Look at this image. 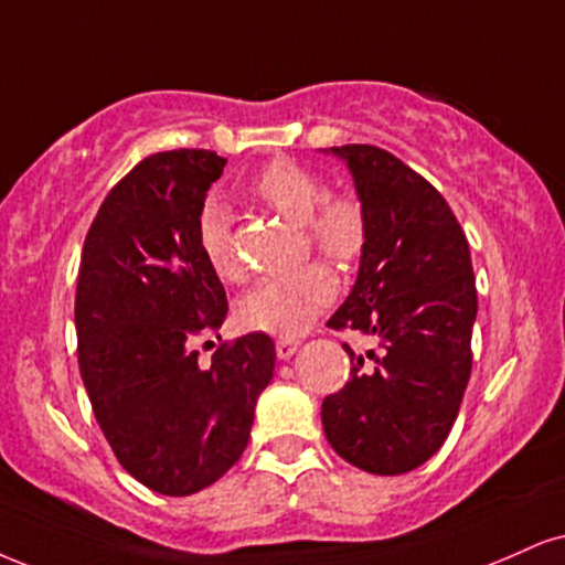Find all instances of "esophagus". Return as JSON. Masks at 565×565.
Masks as SVG:
<instances>
[{"mask_svg":"<svg viewBox=\"0 0 565 565\" xmlns=\"http://www.w3.org/2000/svg\"><path fill=\"white\" fill-rule=\"evenodd\" d=\"M275 348H277V359H282V361H288L290 356H294V353L298 351V348H301V340H290V338H280L275 343Z\"/></svg>","mask_w":565,"mask_h":565,"instance_id":"34e87169","label":"esophagus"}]
</instances>
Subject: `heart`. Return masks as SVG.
Wrapping results in <instances>:
<instances>
[{
    "mask_svg": "<svg viewBox=\"0 0 565 565\" xmlns=\"http://www.w3.org/2000/svg\"><path fill=\"white\" fill-rule=\"evenodd\" d=\"M264 201L294 225H303L311 246L335 262L356 259L364 248V214L356 201L330 199L309 170L294 162H275L259 172L250 185ZM199 248L212 271L222 280H241L243 267L235 256L227 214L217 201H209L199 214ZM335 296V277L324 264H306L290 275L264 277L250 285L235 303L243 327L277 338H296L309 330L319 311Z\"/></svg>",
    "mask_w": 565,
    "mask_h": 565,
    "instance_id": "obj_1",
    "label": "heart"
}]
</instances>
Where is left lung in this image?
<instances>
[{
    "mask_svg": "<svg viewBox=\"0 0 565 565\" xmlns=\"http://www.w3.org/2000/svg\"><path fill=\"white\" fill-rule=\"evenodd\" d=\"M353 178L364 214L356 282L330 327L372 335L380 351L351 356V380L322 403L340 458L369 475H406L448 437L471 374L477 285L448 201L377 146L319 149ZM370 364H365V359Z\"/></svg>",
    "mask_w": 565,
    "mask_h": 565,
    "instance_id": "1",
    "label": "left lung"
}]
</instances>
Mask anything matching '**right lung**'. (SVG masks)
Masks as SVG:
<instances>
[{
    "instance_id": "obj_1",
    "label": "right lung",
    "mask_w": 565,
    "mask_h": 565,
    "mask_svg": "<svg viewBox=\"0 0 565 565\" xmlns=\"http://www.w3.org/2000/svg\"><path fill=\"white\" fill-rule=\"evenodd\" d=\"M225 162L199 149L146 157L109 191L83 243L81 380L122 469L170 498L204 490L238 461L275 374L264 332L199 364L196 343L227 317L199 248V214Z\"/></svg>"
}]
</instances>
